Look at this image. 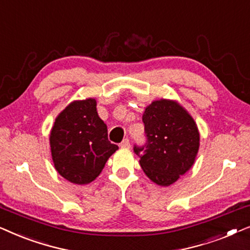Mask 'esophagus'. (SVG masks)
Listing matches in <instances>:
<instances>
[{
    "instance_id": "1",
    "label": "esophagus",
    "mask_w": 250,
    "mask_h": 250,
    "mask_svg": "<svg viewBox=\"0 0 250 250\" xmlns=\"http://www.w3.org/2000/svg\"><path fill=\"white\" fill-rule=\"evenodd\" d=\"M121 146H122V148H129V146H131V143H129V140H128V139L123 140V142L121 143Z\"/></svg>"
}]
</instances>
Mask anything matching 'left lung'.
I'll list each match as a JSON object with an SVG mask.
<instances>
[{"label":"left lung","mask_w":250,"mask_h":250,"mask_svg":"<svg viewBox=\"0 0 250 250\" xmlns=\"http://www.w3.org/2000/svg\"><path fill=\"white\" fill-rule=\"evenodd\" d=\"M148 141L134 146L143 172L153 183L168 187L189 170L200 146L198 126L179 102L159 99L146 105L142 116Z\"/></svg>","instance_id":"1"}]
</instances>
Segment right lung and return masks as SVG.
Masks as SVG:
<instances>
[{
    "instance_id": "add662e5",
    "label": "right lung",
    "mask_w": 250,
    "mask_h": 250,
    "mask_svg": "<svg viewBox=\"0 0 250 250\" xmlns=\"http://www.w3.org/2000/svg\"><path fill=\"white\" fill-rule=\"evenodd\" d=\"M50 146L57 172L80 186L97 179L118 149L108 140L107 125L99 117L94 98L70 102L57 116Z\"/></svg>"
}]
</instances>
